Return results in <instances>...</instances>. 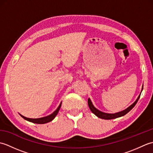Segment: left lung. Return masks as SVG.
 <instances>
[{
    "label": "left lung",
    "mask_w": 153,
    "mask_h": 153,
    "mask_svg": "<svg viewBox=\"0 0 153 153\" xmlns=\"http://www.w3.org/2000/svg\"><path fill=\"white\" fill-rule=\"evenodd\" d=\"M143 85L142 86V89H141V91L139 94V97H137V99H136L135 101L129 106L128 108H126L125 110H122V111H120L118 112H116V113H114V114H110V113H106V112H103L102 111H100V110H98L97 108H96L94 105H93V103L91 102V100L89 98L88 99V105L89 108L91 110V111L94 114L95 116H97L98 118H102L104 120H112V119H114V118H119V117H121L126 115L127 113H128L130 110L134 108V107L135 106L136 104H137L138 100L140 98V96H141V93L143 91Z\"/></svg>",
    "instance_id": "left-lung-1"
}]
</instances>
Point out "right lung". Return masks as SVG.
Wrapping results in <instances>:
<instances>
[{
    "instance_id": "obj_1",
    "label": "right lung",
    "mask_w": 153,
    "mask_h": 153,
    "mask_svg": "<svg viewBox=\"0 0 153 153\" xmlns=\"http://www.w3.org/2000/svg\"><path fill=\"white\" fill-rule=\"evenodd\" d=\"M61 105H62V102H60V105L58 106V107L57 108V109L55 110V111L52 113L51 114L47 116H45L43 117V118H26V117H25L24 116H22V114H19V115H20L23 118L25 119V120H27V121H29L30 122L32 123H39V124H43V123H48L49 122H51L52 120H53L54 119L55 117L58 114V112H59V110L61 107Z\"/></svg>"
}]
</instances>
